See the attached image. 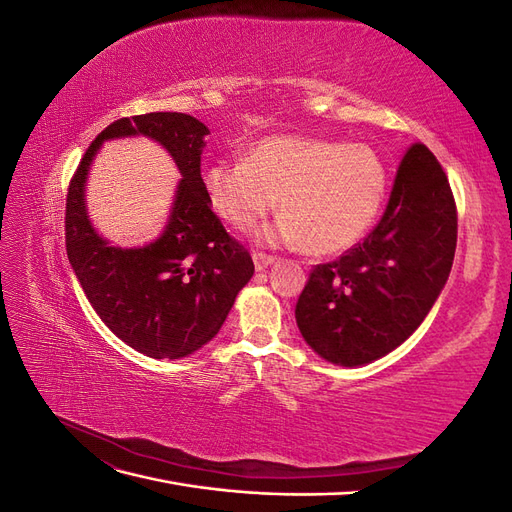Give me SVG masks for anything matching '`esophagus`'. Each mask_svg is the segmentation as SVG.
Masks as SVG:
<instances>
[{"mask_svg":"<svg viewBox=\"0 0 512 512\" xmlns=\"http://www.w3.org/2000/svg\"><path fill=\"white\" fill-rule=\"evenodd\" d=\"M252 260H254V267H256V271H265V269H269L273 262H275V258L273 256H267V254H260V252H256L254 256H252Z\"/></svg>","mask_w":512,"mask_h":512,"instance_id":"34e87169","label":"esophagus"}]
</instances>
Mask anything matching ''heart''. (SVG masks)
I'll return each mask as SVG.
<instances>
[{
	"mask_svg": "<svg viewBox=\"0 0 512 512\" xmlns=\"http://www.w3.org/2000/svg\"><path fill=\"white\" fill-rule=\"evenodd\" d=\"M213 211L237 230L273 209L284 213L260 232L271 243H297L329 256L359 243L386 196V168L374 147L277 134L247 149L243 162L218 160L205 170Z\"/></svg>",
	"mask_w": 512,
	"mask_h": 512,
	"instance_id": "heart-1",
	"label": "heart"
}]
</instances>
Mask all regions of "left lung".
<instances>
[{"mask_svg":"<svg viewBox=\"0 0 512 512\" xmlns=\"http://www.w3.org/2000/svg\"><path fill=\"white\" fill-rule=\"evenodd\" d=\"M455 247L451 185L436 156L416 143L399 164L378 226L309 275L294 309L307 346L342 367H361L393 352L438 301Z\"/></svg>","mask_w":512,"mask_h":512,"instance_id":"left-lung-1","label":"left lung"}]
</instances>
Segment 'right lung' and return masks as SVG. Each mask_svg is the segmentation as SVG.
<instances>
[{"label":"right lung","instance_id":"right-lung-1","mask_svg":"<svg viewBox=\"0 0 512 512\" xmlns=\"http://www.w3.org/2000/svg\"><path fill=\"white\" fill-rule=\"evenodd\" d=\"M209 128L185 113L123 117L89 145L66 200V250L76 280L102 322L121 342L151 359H183L220 333L254 262L211 211L200 156ZM145 135L180 168L174 205L161 235L136 248L104 240L86 213L84 185L108 140Z\"/></svg>","mask_w":512,"mask_h":512}]
</instances>
